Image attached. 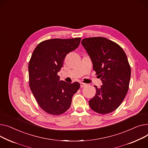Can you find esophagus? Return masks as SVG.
Returning <instances> with one entry per match:
<instances>
[{"instance_id": "34e87169", "label": "esophagus", "mask_w": 148, "mask_h": 148, "mask_svg": "<svg viewBox=\"0 0 148 148\" xmlns=\"http://www.w3.org/2000/svg\"><path fill=\"white\" fill-rule=\"evenodd\" d=\"M80 84H81V88H84V87H85V86H86V84L84 82H81Z\"/></svg>"}]
</instances>
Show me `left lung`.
Segmentation results:
<instances>
[{
	"mask_svg": "<svg viewBox=\"0 0 148 148\" xmlns=\"http://www.w3.org/2000/svg\"><path fill=\"white\" fill-rule=\"evenodd\" d=\"M81 43L87 52L94 71L102 82L89 105L100 114L116 110L128 92L131 68L125 52L116 43L103 37L85 38Z\"/></svg>",
	"mask_w": 148,
	"mask_h": 148,
	"instance_id": "8db88e82",
	"label": "left lung"
}]
</instances>
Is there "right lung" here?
Segmentation results:
<instances>
[{
  "label": "right lung",
  "instance_id": "1",
  "mask_svg": "<svg viewBox=\"0 0 148 148\" xmlns=\"http://www.w3.org/2000/svg\"><path fill=\"white\" fill-rule=\"evenodd\" d=\"M81 38L52 39L37 45L29 63V86L39 106L51 115H59L70 108L79 82L60 81L57 73L66 55L79 45Z\"/></svg>",
  "mask_w": 148,
  "mask_h": 148
}]
</instances>
